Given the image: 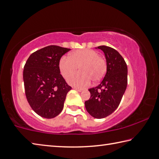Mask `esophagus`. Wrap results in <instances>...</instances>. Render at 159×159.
<instances>
[{"label":"esophagus","instance_id":"34e87169","mask_svg":"<svg viewBox=\"0 0 159 159\" xmlns=\"http://www.w3.org/2000/svg\"><path fill=\"white\" fill-rule=\"evenodd\" d=\"M73 88H74V90H77L78 92H82V91H83V90H82V89H80V88H76V87H74Z\"/></svg>","mask_w":159,"mask_h":159}]
</instances>
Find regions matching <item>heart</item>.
Instances as JSON below:
<instances>
[{
	"mask_svg": "<svg viewBox=\"0 0 159 159\" xmlns=\"http://www.w3.org/2000/svg\"><path fill=\"white\" fill-rule=\"evenodd\" d=\"M80 66L81 72L70 77L68 81L77 88H85L91 80L98 82L104 77L107 71V63L99 57L96 51L90 49L76 50L70 54L69 57H63L59 62V68L64 78H68Z\"/></svg>",
	"mask_w": 159,
	"mask_h": 159,
	"instance_id": "obj_1",
	"label": "heart"
}]
</instances>
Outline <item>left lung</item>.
I'll list each match as a JSON object with an SVG mask.
<instances>
[{
    "label": "left lung",
    "mask_w": 159,
    "mask_h": 159,
    "mask_svg": "<svg viewBox=\"0 0 159 159\" xmlns=\"http://www.w3.org/2000/svg\"><path fill=\"white\" fill-rule=\"evenodd\" d=\"M103 51L107 61V73L100 84L90 88V98L85 102L87 111L95 118L111 114L119 105L127 88L128 67L124 59L111 47L96 48Z\"/></svg>",
    "instance_id": "left-lung-1"
}]
</instances>
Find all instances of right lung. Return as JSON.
Listing matches in <instances>:
<instances>
[{"mask_svg": "<svg viewBox=\"0 0 159 159\" xmlns=\"http://www.w3.org/2000/svg\"><path fill=\"white\" fill-rule=\"evenodd\" d=\"M71 49L49 45L29 56L24 67L25 95L29 105L43 118H52L62 111L71 87L60 74L59 62Z\"/></svg>", "mask_w": 159, "mask_h": 159, "instance_id": "obj_1", "label": "right lung"}]
</instances>
